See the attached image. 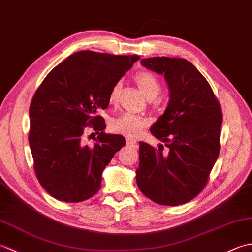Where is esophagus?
I'll return each mask as SVG.
<instances>
[{"label":"esophagus","mask_w":252,"mask_h":252,"mask_svg":"<svg viewBox=\"0 0 252 252\" xmlns=\"http://www.w3.org/2000/svg\"><path fill=\"white\" fill-rule=\"evenodd\" d=\"M126 145L127 146H131V147H136L137 146V143L134 140H129V138H127V140H126Z\"/></svg>","instance_id":"34e87169"}]
</instances>
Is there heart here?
Listing matches in <instances>:
<instances>
[{
	"instance_id": "b5f03b06",
	"label": "heart",
	"mask_w": 252,
	"mask_h": 252,
	"mask_svg": "<svg viewBox=\"0 0 252 252\" xmlns=\"http://www.w3.org/2000/svg\"><path fill=\"white\" fill-rule=\"evenodd\" d=\"M135 81L140 87L141 91L148 99H154L160 92V83L158 79L151 72H140L136 74ZM122 88V81H118L111 88L109 93V103L116 104L118 97H119L120 91ZM149 121L145 118L132 115L125 114L118 118H115L110 121L109 127L112 132L118 134L125 135L129 138H135L141 134L144 127L148 126Z\"/></svg>"
}]
</instances>
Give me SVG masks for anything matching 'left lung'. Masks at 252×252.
Segmentation results:
<instances>
[{
	"mask_svg": "<svg viewBox=\"0 0 252 252\" xmlns=\"http://www.w3.org/2000/svg\"><path fill=\"white\" fill-rule=\"evenodd\" d=\"M162 74L170 91L167 109L151 127L164 143L155 148L140 142L138 189L159 205L178 206L195 198L207 184L220 153L222 110L205 77L183 58H143Z\"/></svg>",
	"mask_w": 252,
	"mask_h": 252,
	"instance_id": "left-lung-1",
	"label": "left lung"
}]
</instances>
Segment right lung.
Instances as JSON below:
<instances>
[{
    "label": "right lung",
    "instance_id": "right-lung-1",
    "mask_svg": "<svg viewBox=\"0 0 252 252\" xmlns=\"http://www.w3.org/2000/svg\"><path fill=\"white\" fill-rule=\"evenodd\" d=\"M137 55L81 51L47 74L31 100L29 144L36 178L51 196L65 202L89 199L101 186V173L126 145L122 135L105 133L98 109ZM93 125L99 136L85 146L83 133Z\"/></svg>",
    "mask_w": 252,
    "mask_h": 252
}]
</instances>
